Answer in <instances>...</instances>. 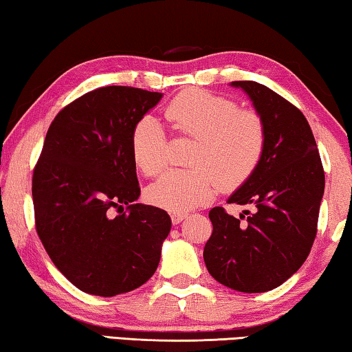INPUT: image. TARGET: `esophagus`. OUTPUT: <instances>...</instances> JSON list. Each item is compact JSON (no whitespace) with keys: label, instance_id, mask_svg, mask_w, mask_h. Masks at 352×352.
<instances>
[{"label":"esophagus","instance_id":"34e87169","mask_svg":"<svg viewBox=\"0 0 352 352\" xmlns=\"http://www.w3.org/2000/svg\"><path fill=\"white\" fill-rule=\"evenodd\" d=\"M184 217H186V212H172L170 214V220L174 225L180 223Z\"/></svg>","mask_w":352,"mask_h":352}]
</instances>
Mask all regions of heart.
<instances>
[{
    "label": "heart",
    "instance_id": "b5f03b06",
    "mask_svg": "<svg viewBox=\"0 0 352 352\" xmlns=\"http://www.w3.org/2000/svg\"><path fill=\"white\" fill-rule=\"evenodd\" d=\"M164 116L178 135L195 140L188 170L169 172L151 184L146 199L169 211H188L205 205L220 183L233 189L245 183L258 168L265 148V126L252 110L205 90H188L166 107ZM133 162L146 177H157L168 164V141L162 124L141 118L130 136Z\"/></svg>",
    "mask_w": 352,
    "mask_h": 352
}]
</instances>
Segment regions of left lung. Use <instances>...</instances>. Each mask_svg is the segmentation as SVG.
<instances>
[{"label": "left lung", "mask_w": 352, "mask_h": 352, "mask_svg": "<svg viewBox=\"0 0 352 352\" xmlns=\"http://www.w3.org/2000/svg\"><path fill=\"white\" fill-rule=\"evenodd\" d=\"M242 88L265 126L264 155L253 175L228 204L253 205L247 220L222 206L210 211L212 234L204 259L211 276L226 287L261 294L281 285L300 269L317 236L324 170L305 115L270 88L253 80Z\"/></svg>", "instance_id": "left-lung-1"}]
</instances>
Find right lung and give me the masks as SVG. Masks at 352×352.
Returning a JSON list of instances; mask_svg holds the SVG:
<instances>
[{"label":"right lung","mask_w":352,"mask_h":352,"mask_svg":"<svg viewBox=\"0 0 352 352\" xmlns=\"http://www.w3.org/2000/svg\"><path fill=\"white\" fill-rule=\"evenodd\" d=\"M162 98L102 87L65 107L47 129L32 175L35 228L54 265L85 294H127L158 267L170 217L135 204L141 189L130 136Z\"/></svg>","instance_id":"1"}]
</instances>
